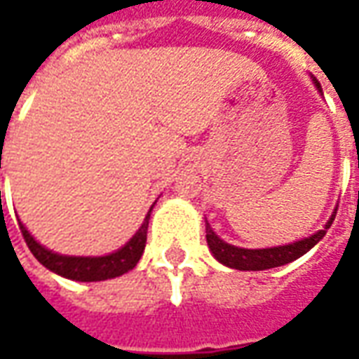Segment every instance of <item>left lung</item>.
<instances>
[{
  "mask_svg": "<svg viewBox=\"0 0 359 359\" xmlns=\"http://www.w3.org/2000/svg\"><path fill=\"white\" fill-rule=\"evenodd\" d=\"M316 86L321 92L319 82L313 79ZM337 211L332 213L329 223L325 225L323 231H317L316 234H311L309 238L304 241L292 242V244H286V246H275V248H264V250H246L233 246V244H226L225 241H221L217 234L211 231L210 223L205 221V238H208V246H210L211 254L217 257L219 262L226 267H233L238 271H265L273 269V267H280L302 257L306 252L316 246L317 242L321 241L327 233V229L332 225Z\"/></svg>",
  "mask_w": 359,
  "mask_h": 359,
  "instance_id": "obj_1",
  "label": "left lung"
}]
</instances>
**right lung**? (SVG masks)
<instances>
[{"instance_id": "obj_1", "label": "right lung", "mask_w": 359, "mask_h": 359, "mask_svg": "<svg viewBox=\"0 0 359 359\" xmlns=\"http://www.w3.org/2000/svg\"><path fill=\"white\" fill-rule=\"evenodd\" d=\"M149 213L144 219L142 226L136 231L130 241L117 252H113L109 256L102 257H76V256H61L51 250L43 248L40 242L32 238V234L28 233L27 226L19 221L20 233L25 236V242L34 254V257L53 273H57L61 277L73 278V280H82V283H94V280H107V278L121 277L123 273H128L136 267L140 262L144 248H146V238H148V223Z\"/></svg>"}]
</instances>
